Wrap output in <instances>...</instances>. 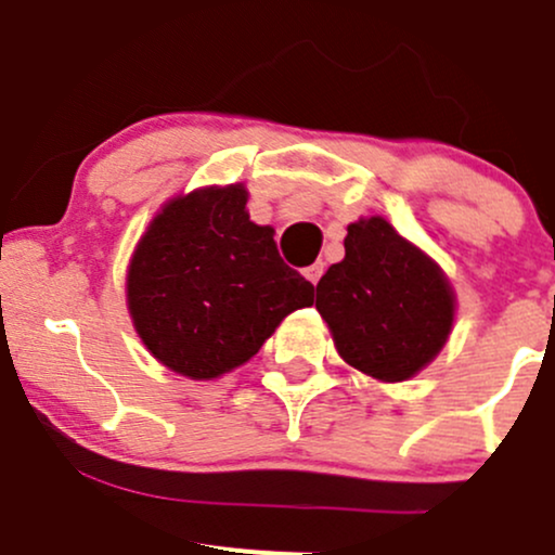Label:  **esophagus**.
<instances>
[{"instance_id":"esophagus-1","label":"esophagus","mask_w":555,"mask_h":555,"mask_svg":"<svg viewBox=\"0 0 555 555\" xmlns=\"http://www.w3.org/2000/svg\"><path fill=\"white\" fill-rule=\"evenodd\" d=\"M306 279H309L311 284H317L319 279H322V273H324V262H313V266H309L306 268Z\"/></svg>"}]
</instances>
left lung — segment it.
I'll return each instance as SVG.
<instances>
[{"label": "left lung", "instance_id": "8db88e82", "mask_svg": "<svg viewBox=\"0 0 555 555\" xmlns=\"http://www.w3.org/2000/svg\"><path fill=\"white\" fill-rule=\"evenodd\" d=\"M346 257L317 284L335 349L378 382H405L438 357L453 324V289L433 257L384 217L351 222Z\"/></svg>", "mask_w": 555, "mask_h": 555}]
</instances>
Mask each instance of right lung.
Segmentation results:
<instances>
[{"mask_svg":"<svg viewBox=\"0 0 555 555\" xmlns=\"http://www.w3.org/2000/svg\"><path fill=\"white\" fill-rule=\"evenodd\" d=\"M246 188L177 195L150 222L126 279L128 311L150 354L193 382L260 351L313 284L279 257L273 228L246 215Z\"/></svg>","mask_w":555,"mask_h":555,"instance_id":"add662e5","label":"right lung"}]
</instances>
